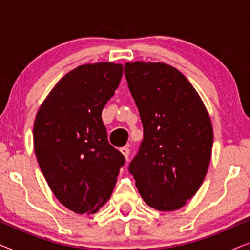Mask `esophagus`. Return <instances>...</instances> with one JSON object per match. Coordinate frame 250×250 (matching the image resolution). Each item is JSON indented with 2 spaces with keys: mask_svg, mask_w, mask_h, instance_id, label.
<instances>
[{
  "mask_svg": "<svg viewBox=\"0 0 250 250\" xmlns=\"http://www.w3.org/2000/svg\"><path fill=\"white\" fill-rule=\"evenodd\" d=\"M121 152L123 153V156L125 157V159H127L129 156V148L128 146H123V148H121Z\"/></svg>",
  "mask_w": 250,
  "mask_h": 250,
  "instance_id": "1",
  "label": "esophagus"
}]
</instances>
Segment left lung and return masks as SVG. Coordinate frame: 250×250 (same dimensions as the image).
I'll use <instances>...</instances> for the list:
<instances>
[{
	"mask_svg": "<svg viewBox=\"0 0 250 250\" xmlns=\"http://www.w3.org/2000/svg\"><path fill=\"white\" fill-rule=\"evenodd\" d=\"M125 77L139 109L143 141L129 164L139 193L160 211L183 207L203 184L213 126L187 77L164 62H126Z\"/></svg>",
	"mask_w": 250,
	"mask_h": 250,
	"instance_id": "8db88e82",
	"label": "left lung"
}]
</instances>
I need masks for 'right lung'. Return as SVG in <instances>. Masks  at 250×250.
Returning <instances> with one entry per match:
<instances>
[{
  "label": "right lung",
  "mask_w": 250,
  "mask_h": 250,
  "mask_svg": "<svg viewBox=\"0 0 250 250\" xmlns=\"http://www.w3.org/2000/svg\"><path fill=\"white\" fill-rule=\"evenodd\" d=\"M123 66H78L58 82L34 122V150L57 199L77 214H93L110 198L125 158L108 142L101 114Z\"/></svg>",
  "instance_id": "obj_1"
}]
</instances>
